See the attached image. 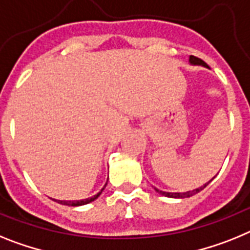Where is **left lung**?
<instances>
[{
	"label": "left lung",
	"instance_id": "8db88e82",
	"mask_svg": "<svg viewBox=\"0 0 250 250\" xmlns=\"http://www.w3.org/2000/svg\"><path fill=\"white\" fill-rule=\"evenodd\" d=\"M190 62L192 65H203V66L209 68V66H208V64H206L205 62H203V60L199 59V58H196V56H194V55H190ZM210 181H211V180H210ZM209 182H208V184H209ZM208 184H205V185L201 186V188H195V190H192V191H188V192H165V191L158 190V188H155V190L157 191L158 194L164 195V196L176 197V199H184V197H190V196H192V195L197 194V192H200V191L203 190L204 188H206V185H208Z\"/></svg>",
	"mask_w": 250,
	"mask_h": 250
}]
</instances>
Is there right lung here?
<instances>
[{
  "label": "right lung",
  "mask_w": 250,
  "mask_h": 250,
  "mask_svg": "<svg viewBox=\"0 0 250 250\" xmlns=\"http://www.w3.org/2000/svg\"><path fill=\"white\" fill-rule=\"evenodd\" d=\"M107 185V184H105ZM105 185H104V188H105ZM104 188H102L101 191H99L98 194L94 195V196L92 197H89V199H84V200H74V201H65V200H55L56 203H59V204H62V205H69V206H80V205H85V204H89V203H92V201H94L95 199H98L99 195L102 194V191L104 190Z\"/></svg>",
  "instance_id": "add662e5"
}]
</instances>
